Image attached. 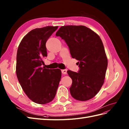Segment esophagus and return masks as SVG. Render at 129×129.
<instances>
[{"instance_id": "1", "label": "esophagus", "mask_w": 129, "mask_h": 129, "mask_svg": "<svg viewBox=\"0 0 129 129\" xmlns=\"http://www.w3.org/2000/svg\"><path fill=\"white\" fill-rule=\"evenodd\" d=\"M67 70H61V72H62V74H67Z\"/></svg>"}]
</instances>
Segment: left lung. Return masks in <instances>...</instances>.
I'll use <instances>...</instances> for the list:
<instances>
[{
	"label": "left lung",
	"mask_w": 129,
	"mask_h": 129,
	"mask_svg": "<svg viewBox=\"0 0 129 129\" xmlns=\"http://www.w3.org/2000/svg\"><path fill=\"white\" fill-rule=\"evenodd\" d=\"M63 39L72 58L78 61V73L68 71L72 79V96L85 101L96 96L101 89L108 66L103 43L97 34L84 26H62L56 33Z\"/></svg>",
	"instance_id": "8db88e82"
}]
</instances>
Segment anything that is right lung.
Returning a JSON list of instances; mask_svg holds the SVG:
<instances>
[{"label": "right lung", "mask_w": 129, "mask_h": 129, "mask_svg": "<svg viewBox=\"0 0 129 129\" xmlns=\"http://www.w3.org/2000/svg\"><path fill=\"white\" fill-rule=\"evenodd\" d=\"M58 26L33 29L25 36L17 49L16 75L30 100L44 105L54 100L61 78L59 69H47L43 59L47 56L46 43Z\"/></svg>", "instance_id": "1"}]
</instances>
